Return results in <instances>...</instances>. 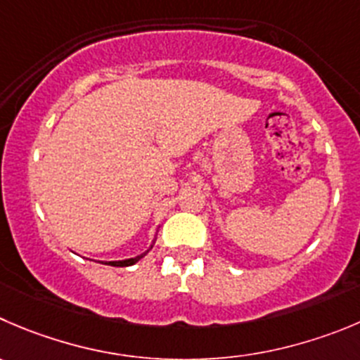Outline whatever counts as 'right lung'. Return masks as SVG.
<instances>
[{"label":"right lung","mask_w":360,"mask_h":360,"mask_svg":"<svg viewBox=\"0 0 360 360\" xmlns=\"http://www.w3.org/2000/svg\"><path fill=\"white\" fill-rule=\"evenodd\" d=\"M153 244H155V240H153ZM153 244L150 245V249L153 248ZM150 249H148V251H150ZM148 251H145V252H143V255L136 256V258H129V259H120V262H105V265H111V266H131V265H134V263H138L139 259L143 258V256H146V255H148Z\"/></svg>","instance_id":"right-lung-1"}]
</instances>
